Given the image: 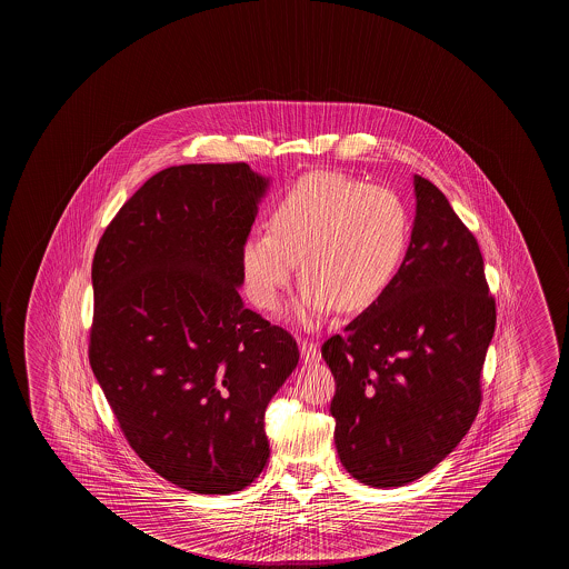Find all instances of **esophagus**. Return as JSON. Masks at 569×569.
<instances>
[{
  "label": "esophagus",
  "instance_id": "34e87169",
  "mask_svg": "<svg viewBox=\"0 0 569 569\" xmlns=\"http://www.w3.org/2000/svg\"><path fill=\"white\" fill-rule=\"evenodd\" d=\"M299 353H301V361L306 365L319 363V359H321L319 345L308 341V339L299 341Z\"/></svg>",
  "mask_w": 569,
  "mask_h": 569
}]
</instances>
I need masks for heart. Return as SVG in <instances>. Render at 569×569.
<instances>
[{
	"label": "heart",
	"instance_id": "b5f03b06",
	"mask_svg": "<svg viewBox=\"0 0 569 569\" xmlns=\"http://www.w3.org/2000/svg\"><path fill=\"white\" fill-rule=\"evenodd\" d=\"M409 236V210L392 188L311 172L276 200L268 233L242 243L243 286L258 308L271 311L301 261L306 281L296 313L301 323L316 326L337 308H371L401 268Z\"/></svg>",
	"mask_w": 569,
	"mask_h": 569
}]
</instances>
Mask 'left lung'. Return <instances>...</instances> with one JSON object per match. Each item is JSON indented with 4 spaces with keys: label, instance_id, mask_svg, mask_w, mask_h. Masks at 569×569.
Masks as SVG:
<instances>
[{
    "label": "left lung",
    "instance_id": "obj_1",
    "mask_svg": "<svg viewBox=\"0 0 569 569\" xmlns=\"http://www.w3.org/2000/svg\"><path fill=\"white\" fill-rule=\"evenodd\" d=\"M415 196L409 248L391 286L321 347L337 382V455L375 488L410 485L458 447L478 415L496 327L475 236L419 174Z\"/></svg>",
    "mask_w": 569,
    "mask_h": 569
}]
</instances>
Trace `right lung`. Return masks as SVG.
Masks as SVG:
<instances>
[{
    "label": "right lung",
    "instance_id": "right-lung-1",
    "mask_svg": "<svg viewBox=\"0 0 569 569\" xmlns=\"http://www.w3.org/2000/svg\"><path fill=\"white\" fill-rule=\"evenodd\" d=\"M268 188L246 162L160 170L94 252L91 369L132 450L194 493L238 492L260 476L263 415L298 367L293 337L238 293Z\"/></svg>",
    "mask_w": 569,
    "mask_h": 569
}]
</instances>
